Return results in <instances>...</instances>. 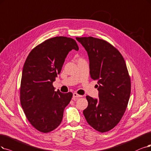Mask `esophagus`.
Returning a JSON list of instances; mask_svg holds the SVG:
<instances>
[{
  "label": "esophagus",
  "mask_w": 151,
  "mask_h": 151,
  "mask_svg": "<svg viewBox=\"0 0 151 151\" xmlns=\"http://www.w3.org/2000/svg\"><path fill=\"white\" fill-rule=\"evenodd\" d=\"M81 97H82V96L80 95V94H78L76 93H74L73 94V100H76L78 98H81Z\"/></svg>",
  "instance_id": "34e87169"
}]
</instances>
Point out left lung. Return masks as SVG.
Segmentation results:
<instances>
[{"label": "left lung", "instance_id": "obj_1", "mask_svg": "<svg viewBox=\"0 0 151 151\" xmlns=\"http://www.w3.org/2000/svg\"><path fill=\"white\" fill-rule=\"evenodd\" d=\"M90 60V73L98 80L99 99L86 96L83 111L86 121L94 129L105 132L121 121L131 94V78L121 53L107 41L92 37H76Z\"/></svg>", "mask_w": 151, "mask_h": 151}]
</instances>
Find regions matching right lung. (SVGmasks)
Masks as SVG:
<instances>
[{"instance_id":"right-lung-1","label":"right lung","mask_w":151,"mask_h":151,"mask_svg":"<svg viewBox=\"0 0 151 151\" xmlns=\"http://www.w3.org/2000/svg\"><path fill=\"white\" fill-rule=\"evenodd\" d=\"M79 50L76 41L55 37L38 45L28 55L22 71L20 99L26 118L36 129L47 133L61 123L73 94L55 91L53 82L61 72L71 50Z\"/></svg>"}]
</instances>
